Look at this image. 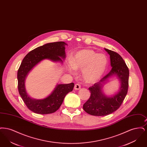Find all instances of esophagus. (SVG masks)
Instances as JSON below:
<instances>
[{"label": "esophagus", "mask_w": 147, "mask_h": 147, "mask_svg": "<svg viewBox=\"0 0 147 147\" xmlns=\"http://www.w3.org/2000/svg\"><path fill=\"white\" fill-rule=\"evenodd\" d=\"M80 88H81V85H80L79 84H75V86H74V89H76V90H79L80 89Z\"/></svg>", "instance_id": "obj_1"}]
</instances>
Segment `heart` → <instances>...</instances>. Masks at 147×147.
I'll use <instances>...</instances> for the list:
<instances>
[{"label": "heart", "instance_id": "obj_1", "mask_svg": "<svg viewBox=\"0 0 147 147\" xmlns=\"http://www.w3.org/2000/svg\"><path fill=\"white\" fill-rule=\"evenodd\" d=\"M71 64L74 69H83L85 80L92 82L97 80L105 73L108 59L104 54H99L91 49H84L73 57Z\"/></svg>", "mask_w": 147, "mask_h": 147}]
</instances>
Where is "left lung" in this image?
<instances>
[{
	"instance_id": "1",
	"label": "left lung",
	"mask_w": 147,
	"mask_h": 147,
	"mask_svg": "<svg viewBox=\"0 0 147 147\" xmlns=\"http://www.w3.org/2000/svg\"><path fill=\"white\" fill-rule=\"evenodd\" d=\"M105 49L110 56L112 69L100 82L89 88L91 95L83 105V109L85 112L96 116H106L116 111L123 102L128 88L129 69L124 60L117 53L110 49ZM113 75H116L120 78L121 86L117 94L108 98L102 93V84Z\"/></svg>"
}]
</instances>
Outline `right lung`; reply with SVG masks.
Segmentation results:
<instances>
[{"label":"right lung","mask_w":147,"mask_h":147,"mask_svg":"<svg viewBox=\"0 0 147 147\" xmlns=\"http://www.w3.org/2000/svg\"><path fill=\"white\" fill-rule=\"evenodd\" d=\"M64 42L49 43L37 47L28 53L24 58L18 70V87L19 94L28 109L39 114H49L56 112L63 102L65 95L72 91L74 84H59L52 93L44 99L35 100L30 98L25 88V79L29 71L35 65L44 59L53 61H61L65 58Z\"/></svg>","instance_id":"right-lung-1"}]
</instances>
